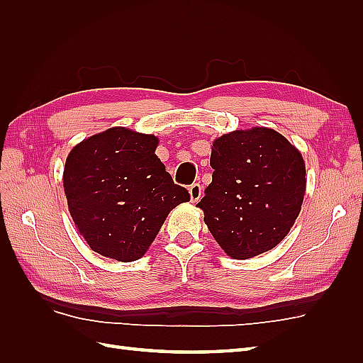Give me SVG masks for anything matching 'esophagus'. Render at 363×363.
I'll return each mask as SVG.
<instances>
[{
  "mask_svg": "<svg viewBox=\"0 0 363 363\" xmlns=\"http://www.w3.org/2000/svg\"><path fill=\"white\" fill-rule=\"evenodd\" d=\"M189 194H191V200L192 203H196L203 195V191H201V184L200 183H192L189 186Z\"/></svg>",
  "mask_w": 363,
  "mask_h": 363,
  "instance_id": "esophagus-1",
  "label": "esophagus"
}]
</instances>
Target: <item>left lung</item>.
Returning <instances> with one entry per match:
<instances>
[{
  "mask_svg": "<svg viewBox=\"0 0 363 363\" xmlns=\"http://www.w3.org/2000/svg\"><path fill=\"white\" fill-rule=\"evenodd\" d=\"M212 183L196 204L221 248L250 259L276 247L301 211L306 167L276 130H238L213 142Z\"/></svg>",
  "mask_w": 363,
  "mask_h": 363,
  "instance_id": "obj_1",
  "label": "left lung"
}]
</instances>
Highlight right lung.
<instances>
[{
	"mask_svg": "<svg viewBox=\"0 0 363 363\" xmlns=\"http://www.w3.org/2000/svg\"><path fill=\"white\" fill-rule=\"evenodd\" d=\"M157 138L108 128L74 147L63 186L72 221L95 252L138 260L168 213L191 195L155 155Z\"/></svg>",
	"mask_w": 363,
	"mask_h": 363,
	"instance_id": "add662e5",
	"label": "right lung"
}]
</instances>
